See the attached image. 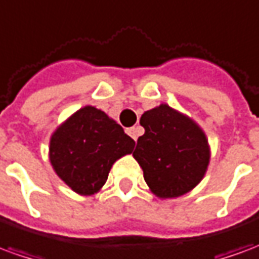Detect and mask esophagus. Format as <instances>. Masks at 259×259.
<instances>
[{
  "label": "esophagus",
  "mask_w": 259,
  "mask_h": 259,
  "mask_svg": "<svg viewBox=\"0 0 259 259\" xmlns=\"http://www.w3.org/2000/svg\"><path fill=\"white\" fill-rule=\"evenodd\" d=\"M140 133L141 132L139 127H130V129H127V135H129L135 141L137 140V137L140 136Z\"/></svg>",
  "instance_id": "34e87169"
}]
</instances>
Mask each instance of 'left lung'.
Returning <instances> with one entry per match:
<instances>
[{
	"mask_svg": "<svg viewBox=\"0 0 259 259\" xmlns=\"http://www.w3.org/2000/svg\"><path fill=\"white\" fill-rule=\"evenodd\" d=\"M144 135L133 157L143 169L150 190L159 198H175L200 183L209 163L205 133L193 119L168 104L141 115Z\"/></svg>",
	"mask_w": 259,
	"mask_h": 259,
	"instance_id": "8db88e82",
	"label": "left lung"
}]
</instances>
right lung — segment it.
<instances>
[{"label":"right lung","instance_id":"right-lung-1","mask_svg":"<svg viewBox=\"0 0 259 259\" xmlns=\"http://www.w3.org/2000/svg\"><path fill=\"white\" fill-rule=\"evenodd\" d=\"M135 140L107 113L85 105L57 127L50 140L55 174L77 194L101 190L119 158L132 154Z\"/></svg>","mask_w":259,"mask_h":259}]
</instances>
